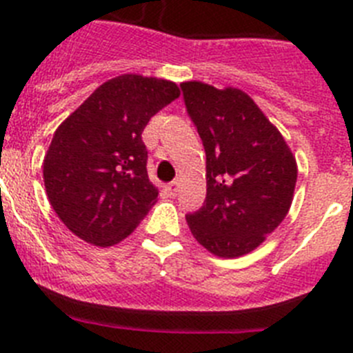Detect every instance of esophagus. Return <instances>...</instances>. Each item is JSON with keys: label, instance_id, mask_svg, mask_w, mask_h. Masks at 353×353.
<instances>
[{"label": "esophagus", "instance_id": "obj_1", "mask_svg": "<svg viewBox=\"0 0 353 353\" xmlns=\"http://www.w3.org/2000/svg\"><path fill=\"white\" fill-rule=\"evenodd\" d=\"M168 191H170L171 196H176V192H179V182H171L168 185Z\"/></svg>", "mask_w": 353, "mask_h": 353}]
</instances>
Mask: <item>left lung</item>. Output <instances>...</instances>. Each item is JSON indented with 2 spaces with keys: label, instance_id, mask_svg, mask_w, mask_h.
Wrapping results in <instances>:
<instances>
[{
  "label": "left lung",
  "instance_id": "8db88e82",
  "mask_svg": "<svg viewBox=\"0 0 353 353\" xmlns=\"http://www.w3.org/2000/svg\"><path fill=\"white\" fill-rule=\"evenodd\" d=\"M207 154V198L185 217L191 233L219 258L244 256L292 207L297 162L281 132L239 88L180 84Z\"/></svg>",
  "mask_w": 353,
  "mask_h": 353
}]
</instances>
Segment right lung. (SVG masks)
<instances>
[{
  "label": "right lung",
  "instance_id": "add662e5",
  "mask_svg": "<svg viewBox=\"0 0 353 353\" xmlns=\"http://www.w3.org/2000/svg\"><path fill=\"white\" fill-rule=\"evenodd\" d=\"M173 81L123 74L101 84L56 129L43 157L52 210L74 235L109 248L130 235L157 201L143 129L179 99Z\"/></svg>",
  "mask_w": 353,
  "mask_h": 353
}]
</instances>
